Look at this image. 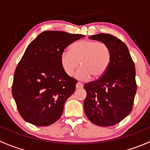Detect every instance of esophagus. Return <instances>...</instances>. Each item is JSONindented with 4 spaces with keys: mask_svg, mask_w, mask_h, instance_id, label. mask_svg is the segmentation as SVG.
<instances>
[{
    "mask_svg": "<svg viewBox=\"0 0 150 150\" xmlns=\"http://www.w3.org/2000/svg\"><path fill=\"white\" fill-rule=\"evenodd\" d=\"M83 85L81 83H80V82L77 83L76 88H83Z\"/></svg>",
    "mask_w": 150,
    "mask_h": 150,
    "instance_id": "esophagus-1",
    "label": "esophagus"
}]
</instances>
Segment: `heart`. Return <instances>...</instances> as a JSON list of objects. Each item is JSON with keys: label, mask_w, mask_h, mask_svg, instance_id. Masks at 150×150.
<instances>
[{"label": "heart", "mask_w": 150, "mask_h": 150, "mask_svg": "<svg viewBox=\"0 0 150 150\" xmlns=\"http://www.w3.org/2000/svg\"><path fill=\"white\" fill-rule=\"evenodd\" d=\"M111 51L103 42L83 40L75 42L70 46L69 52L64 51L60 58L62 67L69 76L73 75L78 65L81 67L75 77L84 81L92 76L99 78L105 73L110 65Z\"/></svg>", "instance_id": "b5f03b06"}]
</instances>
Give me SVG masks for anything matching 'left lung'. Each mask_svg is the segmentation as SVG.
<instances>
[{"label":"left lung","instance_id":"1","mask_svg":"<svg viewBox=\"0 0 150 150\" xmlns=\"http://www.w3.org/2000/svg\"><path fill=\"white\" fill-rule=\"evenodd\" d=\"M110 48L111 59L105 73L84 85V111L88 120L99 126H112L131 113L137 92L135 65L126 45L107 33L89 37Z\"/></svg>","mask_w":150,"mask_h":150}]
</instances>
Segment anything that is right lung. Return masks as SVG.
Masks as SVG:
<instances>
[{
	"instance_id": "add662e5",
	"label": "right lung",
	"mask_w": 150,
	"mask_h": 150,
	"mask_svg": "<svg viewBox=\"0 0 150 150\" xmlns=\"http://www.w3.org/2000/svg\"><path fill=\"white\" fill-rule=\"evenodd\" d=\"M83 35L44 31L28 45L16 68L12 95L25 121L47 126L59 119L77 81L62 67L64 48Z\"/></svg>"
}]
</instances>
